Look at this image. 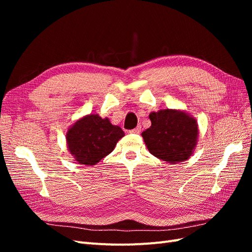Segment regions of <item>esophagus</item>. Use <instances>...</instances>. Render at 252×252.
Listing matches in <instances>:
<instances>
[{"instance_id":"esophagus-1","label":"esophagus","mask_w":252,"mask_h":252,"mask_svg":"<svg viewBox=\"0 0 252 252\" xmlns=\"http://www.w3.org/2000/svg\"><path fill=\"white\" fill-rule=\"evenodd\" d=\"M129 132H130V133H140L141 132V125H139L138 127H135L134 129H131V130Z\"/></svg>"}]
</instances>
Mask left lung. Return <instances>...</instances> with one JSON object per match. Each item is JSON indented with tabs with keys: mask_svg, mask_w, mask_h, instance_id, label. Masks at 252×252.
Segmentation results:
<instances>
[{
	"mask_svg": "<svg viewBox=\"0 0 252 252\" xmlns=\"http://www.w3.org/2000/svg\"><path fill=\"white\" fill-rule=\"evenodd\" d=\"M151 126L142 132L151 155L169 164L184 162L196 147L199 126L184 110L161 109L149 114Z\"/></svg>",
	"mask_w": 252,
	"mask_h": 252,
	"instance_id": "8db88e82",
	"label": "left lung"
}]
</instances>
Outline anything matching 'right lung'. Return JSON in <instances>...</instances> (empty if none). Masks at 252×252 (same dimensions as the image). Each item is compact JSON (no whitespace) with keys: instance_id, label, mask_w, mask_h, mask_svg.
Instances as JSON below:
<instances>
[{"instance_id":"add662e5","label":"right lung","mask_w":252,"mask_h":252,"mask_svg":"<svg viewBox=\"0 0 252 252\" xmlns=\"http://www.w3.org/2000/svg\"><path fill=\"white\" fill-rule=\"evenodd\" d=\"M125 135L121 127L112 125L108 118L87 114L68 128L66 143L74 161L93 166L113 151L117 143Z\"/></svg>"}]
</instances>
